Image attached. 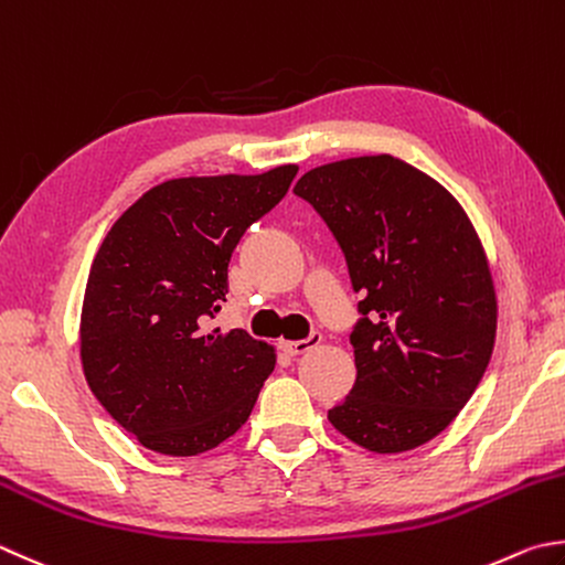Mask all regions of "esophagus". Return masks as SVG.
<instances>
[{"instance_id":"1","label":"esophagus","mask_w":565,"mask_h":565,"mask_svg":"<svg viewBox=\"0 0 565 565\" xmlns=\"http://www.w3.org/2000/svg\"><path fill=\"white\" fill-rule=\"evenodd\" d=\"M317 344H322V334L312 332L307 339H295V342H282V349L287 351V354L297 356V354H305V351L315 349Z\"/></svg>"}]
</instances>
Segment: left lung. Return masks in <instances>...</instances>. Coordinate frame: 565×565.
Masks as SVG:
<instances>
[{
    "instance_id": "1",
    "label": "left lung",
    "mask_w": 565,
    "mask_h": 565,
    "mask_svg": "<svg viewBox=\"0 0 565 565\" xmlns=\"http://www.w3.org/2000/svg\"><path fill=\"white\" fill-rule=\"evenodd\" d=\"M295 194L342 248L361 319L356 381L329 423L371 452H406L457 418L482 381L497 295L480 236L448 189L391 154L315 167Z\"/></svg>"
}]
</instances>
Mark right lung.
<instances>
[{
    "label": "right lung",
    "mask_w": 565,
    "mask_h": 565,
    "mask_svg": "<svg viewBox=\"0 0 565 565\" xmlns=\"http://www.w3.org/2000/svg\"><path fill=\"white\" fill-rule=\"evenodd\" d=\"M297 164L263 174L182 177L152 186L113 223L81 312L83 374L147 450L191 457L228 440L275 369L246 329H211L231 253L287 194Z\"/></svg>",
    "instance_id": "add662e5"
}]
</instances>
